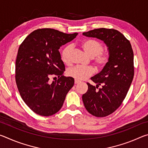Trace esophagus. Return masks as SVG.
I'll return each mask as SVG.
<instances>
[{
  "label": "esophagus",
  "instance_id": "obj_1",
  "mask_svg": "<svg viewBox=\"0 0 148 148\" xmlns=\"http://www.w3.org/2000/svg\"><path fill=\"white\" fill-rule=\"evenodd\" d=\"M79 83H80L79 81H78V80H77V79H75V81H74V84H78Z\"/></svg>",
  "mask_w": 148,
  "mask_h": 148
}]
</instances>
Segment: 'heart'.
Listing matches in <instances>:
<instances>
[{"mask_svg": "<svg viewBox=\"0 0 148 148\" xmlns=\"http://www.w3.org/2000/svg\"><path fill=\"white\" fill-rule=\"evenodd\" d=\"M82 47L86 53L91 58H94V62L98 68H102L108 61L109 56L104 53L102 44L95 40H87L82 43ZM71 48V45L65 46L62 50L61 58L66 62L68 60V55ZM94 69L91 66H74L69 69L67 74L77 80H83L91 76L93 74Z\"/></svg>", "mask_w": 148, "mask_h": 148, "instance_id": "heart-1", "label": "heart"}]
</instances>
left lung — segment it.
<instances>
[{"mask_svg":"<svg viewBox=\"0 0 148 148\" xmlns=\"http://www.w3.org/2000/svg\"><path fill=\"white\" fill-rule=\"evenodd\" d=\"M82 34L101 40L108 47V61L91 78L97 86L87 83L88 90L82 95L89 113L99 117L107 116L120 106L131 86L134 77L133 51L130 42L117 30L101 28ZM99 85L102 87L97 90Z\"/></svg>","mask_w":148,"mask_h":148,"instance_id":"left-lung-1","label":"left lung"}]
</instances>
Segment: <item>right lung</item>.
Wrapping results in <instances>:
<instances>
[{
    "label": "right lung",
    "instance_id": "right-lung-1",
    "mask_svg": "<svg viewBox=\"0 0 148 148\" xmlns=\"http://www.w3.org/2000/svg\"><path fill=\"white\" fill-rule=\"evenodd\" d=\"M77 35L53 29H37L20 45L16 62V84L23 101L40 116H52L59 111L74 86L73 77L62 75L65 67L59 49ZM51 75H57L58 79L51 83Z\"/></svg>",
    "mask_w": 148,
    "mask_h": 148
}]
</instances>
